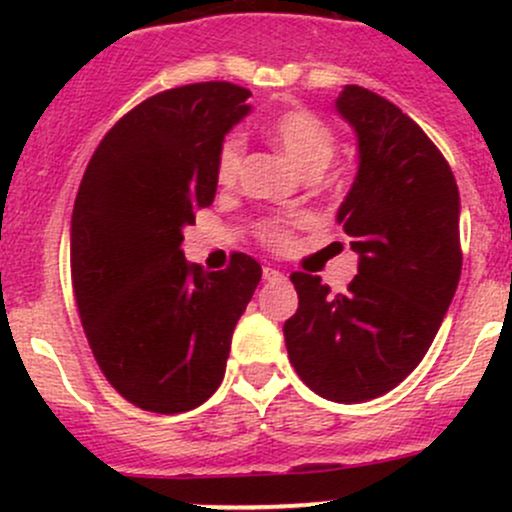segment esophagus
Returning a JSON list of instances; mask_svg holds the SVG:
<instances>
[{"label":"esophagus","mask_w":512,"mask_h":512,"mask_svg":"<svg viewBox=\"0 0 512 512\" xmlns=\"http://www.w3.org/2000/svg\"><path fill=\"white\" fill-rule=\"evenodd\" d=\"M262 276H264V279H267V281H276V279H281V276H284V274H281L279 269H274V267H264V269H262Z\"/></svg>","instance_id":"esophagus-1"}]
</instances>
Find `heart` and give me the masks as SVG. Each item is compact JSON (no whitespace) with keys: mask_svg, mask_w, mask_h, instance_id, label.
<instances>
[{"mask_svg":"<svg viewBox=\"0 0 512 512\" xmlns=\"http://www.w3.org/2000/svg\"><path fill=\"white\" fill-rule=\"evenodd\" d=\"M269 139L276 149L281 151L296 166L301 173L320 175L322 170L330 166L334 149H337V139L327 122L320 117L308 113V110H286L279 113L269 122L267 127ZM245 154V139L243 134L233 132L223 139L219 146V156H216V180L223 187H231L238 180L240 166H243ZM291 221H267L260 226V240L272 245V248H289L291 245Z\"/></svg>","mask_w":512,"mask_h":512,"instance_id":"heart-1","label":"heart"}]
</instances>
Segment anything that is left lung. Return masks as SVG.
Returning <instances> with one entry per match:
<instances>
[{"mask_svg":"<svg viewBox=\"0 0 512 512\" xmlns=\"http://www.w3.org/2000/svg\"><path fill=\"white\" fill-rule=\"evenodd\" d=\"M337 113L354 127L358 173L337 221L358 252L349 291L293 272L284 322L298 378L330 402L375 399L421 363L462 272L460 192L438 146L395 103L344 86Z\"/></svg>","mask_w":512,"mask_h":512,"instance_id":"1","label":"left lung"}]
</instances>
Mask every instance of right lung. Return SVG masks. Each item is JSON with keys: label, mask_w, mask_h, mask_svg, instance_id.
Here are the masks:
<instances>
[{"label": "right lung", "mask_w": 512, "mask_h": 512, "mask_svg": "<svg viewBox=\"0 0 512 512\" xmlns=\"http://www.w3.org/2000/svg\"><path fill=\"white\" fill-rule=\"evenodd\" d=\"M248 88L187 84L146 98L93 151L72 214V286L88 346L127 402L180 414L214 395L262 267L182 255V228L216 195V156L250 113Z\"/></svg>", "instance_id": "1"}]
</instances>
